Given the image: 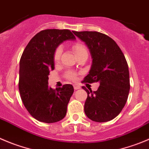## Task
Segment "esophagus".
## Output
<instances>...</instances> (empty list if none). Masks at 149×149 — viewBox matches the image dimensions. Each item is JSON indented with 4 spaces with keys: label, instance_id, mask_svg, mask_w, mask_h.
Masks as SVG:
<instances>
[{
    "label": "esophagus",
    "instance_id": "1",
    "mask_svg": "<svg viewBox=\"0 0 149 149\" xmlns=\"http://www.w3.org/2000/svg\"><path fill=\"white\" fill-rule=\"evenodd\" d=\"M73 87H74V88L75 89V90H78V89L80 88V86L77 84H74Z\"/></svg>",
    "mask_w": 149,
    "mask_h": 149
}]
</instances>
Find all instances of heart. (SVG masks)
<instances>
[{"instance_id": "obj_1", "label": "heart", "mask_w": 149, "mask_h": 149, "mask_svg": "<svg viewBox=\"0 0 149 149\" xmlns=\"http://www.w3.org/2000/svg\"><path fill=\"white\" fill-rule=\"evenodd\" d=\"M72 49H73L74 52V54L76 55L77 57L80 56V55L83 54V53H88L87 49H86V47L83 44L74 43L72 45ZM62 52H63V50H62V48L61 47H58L56 49V50L54 51V53H53V61H54L55 63H58L60 61L62 55ZM66 78L70 80H75L77 74H76L75 72H68L66 74Z\"/></svg>"}]
</instances>
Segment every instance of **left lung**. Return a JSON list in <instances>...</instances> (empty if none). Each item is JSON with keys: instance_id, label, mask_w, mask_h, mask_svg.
Masks as SVG:
<instances>
[{"instance_id": "1", "label": "left lung", "mask_w": 149, "mask_h": 149, "mask_svg": "<svg viewBox=\"0 0 149 149\" xmlns=\"http://www.w3.org/2000/svg\"><path fill=\"white\" fill-rule=\"evenodd\" d=\"M86 43L92 61L89 74L84 83H100L96 91L83 88L88 97L84 111L88 118L96 122H106L118 116L128 98L130 72L124 55L113 39L97 31H73Z\"/></svg>"}]
</instances>
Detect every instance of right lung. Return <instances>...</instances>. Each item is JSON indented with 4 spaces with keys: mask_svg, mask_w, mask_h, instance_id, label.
I'll return each mask as SVG.
<instances>
[{
    "mask_svg": "<svg viewBox=\"0 0 149 149\" xmlns=\"http://www.w3.org/2000/svg\"><path fill=\"white\" fill-rule=\"evenodd\" d=\"M76 38L69 30L47 29L31 39L19 61V91L28 113L41 122L55 123L65 117L74 92L72 85L52 89L48 75L54 69L53 53L66 40Z\"/></svg>",
    "mask_w": 149,
    "mask_h": 149,
    "instance_id": "1",
    "label": "right lung"
}]
</instances>
